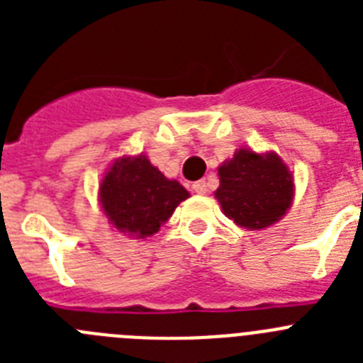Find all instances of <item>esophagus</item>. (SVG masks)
I'll return each instance as SVG.
<instances>
[{
  "mask_svg": "<svg viewBox=\"0 0 363 363\" xmlns=\"http://www.w3.org/2000/svg\"><path fill=\"white\" fill-rule=\"evenodd\" d=\"M192 189H194V192H198V194H205V192H207V184H205V179H198V182H194V184H192Z\"/></svg>",
  "mask_w": 363,
  "mask_h": 363,
  "instance_id": "obj_1",
  "label": "esophagus"
}]
</instances>
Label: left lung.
<instances>
[{
  "instance_id": "1",
  "label": "left lung",
  "mask_w": 363,
  "mask_h": 363,
  "mask_svg": "<svg viewBox=\"0 0 363 363\" xmlns=\"http://www.w3.org/2000/svg\"><path fill=\"white\" fill-rule=\"evenodd\" d=\"M214 196L221 211L247 229H265L280 220L293 201V176L280 156L240 149L218 169Z\"/></svg>"
}]
</instances>
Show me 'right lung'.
I'll use <instances>...</instances> for the list:
<instances>
[{"instance_id": "right-lung-1", "label": "right lung", "mask_w": 363, "mask_h": 363, "mask_svg": "<svg viewBox=\"0 0 363 363\" xmlns=\"http://www.w3.org/2000/svg\"><path fill=\"white\" fill-rule=\"evenodd\" d=\"M187 198L189 192L176 179H167L143 154L118 160L99 185V201L108 221L138 238L158 233Z\"/></svg>"}]
</instances>
